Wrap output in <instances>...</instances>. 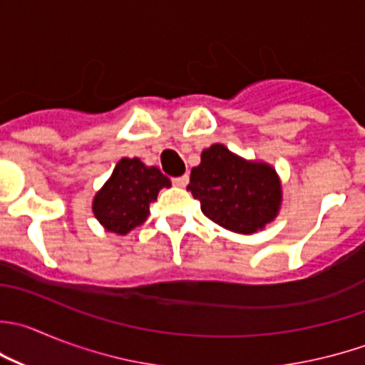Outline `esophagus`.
<instances>
[{"label": "esophagus", "instance_id": "esophagus-1", "mask_svg": "<svg viewBox=\"0 0 365 365\" xmlns=\"http://www.w3.org/2000/svg\"><path fill=\"white\" fill-rule=\"evenodd\" d=\"M173 183H175L176 187H187V183H189V176L183 175V176H178V178H173Z\"/></svg>", "mask_w": 365, "mask_h": 365}]
</instances>
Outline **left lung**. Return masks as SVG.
I'll list each match as a JSON object with an SVG mask.
<instances>
[{
    "label": "left lung",
    "mask_w": 365,
    "mask_h": 365,
    "mask_svg": "<svg viewBox=\"0 0 365 365\" xmlns=\"http://www.w3.org/2000/svg\"><path fill=\"white\" fill-rule=\"evenodd\" d=\"M187 189L208 219L237 233L264 228L274 219L282 201L274 169L242 160L222 144L201 153V164L190 171Z\"/></svg>",
    "instance_id": "8db88e82"
}]
</instances>
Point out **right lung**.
Here are the masks:
<instances>
[{
    "label": "right lung",
    "instance_id": "obj_1",
    "mask_svg": "<svg viewBox=\"0 0 365 365\" xmlns=\"http://www.w3.org/2000/svg\"><path fill=\"white\" fill-rule=\"evenodd\" d=\"M164 187H171V182L160 169L146 168L139 158H121L94 197V215L108 232L125 235L146 221L150 205Z\"/></svg>",
    "mask_w": 365,
    "mask_h": 365
}]
</instances>
